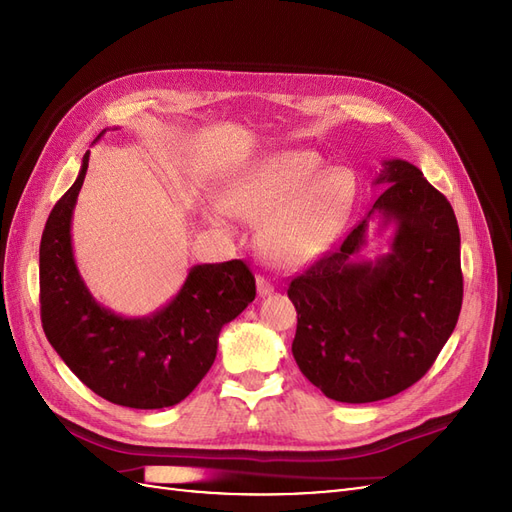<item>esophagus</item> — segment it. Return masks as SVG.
I'll return each instance as SVG.
<instances>
[{
	"mask_svg": "<svg viewBox=\"0 0 512 512\" xmlns=\"http://www.w3.org/2000/svg\"><path fill=\"white\" fill-rule=\"evenodd\" d=\"M256 288H258L260 297H269V294L275 290V286L271 284V280H269V277H265V275H258L256 277Z\"/></svg>",
	"mask_w": 512,
	"mask_h": 512,
	"instance_id": "34e87169",
	"label": "esophagus"
}]
</instances>
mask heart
Wrapping results in <instances>:
<instances>
[{
    "label": "heart",
    "instance_id": "obj_1",
    "mask_svg": "<svg viewBox=\"0 0 512 512\" xmlns=\"http://www.w3.org/2000/svg\"><path fill=\"white\" fill-rule=\"evenodd\" d=\"M314 151L288 149L262 158L228 183L224 209L258 225L256 245L269 265L301 269L346 226L356 185L346 168H319Z\"/></svg>",
    "mask_w": 512,
    "mask_h": 512
}]
</instances>
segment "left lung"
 Listing matches in <instances>:
<instances>
[{"mask_svg": "<svg viewBox=\"0 0 512 512\" xmlns=\"http://www.w3.org/2000/svg\"><path fill=\"white\" fill-rule=\"evenodd\" d=\"M374 183L386 188L367 218L288 286L297 309L294 361L344 404L393 397L421 380L463 301L459 226L446 196L406 160H384ZM374 212L396 224L392 252L356 261Z\"/></svg>", "mask_w": 512, "mask_h": 512, "instance_id": "1", "label": "left lung"}]
</instances>
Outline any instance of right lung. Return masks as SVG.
Listing matches in <instances>:
<instances>
[{
    "label": "right lung",
    "mask_w": 512,
    "mask_h": 512,
    "mask_svg": "<svg viewBox=\"0 0 512 512\" xmlns=\"http://www.w3.org/2000/svg\"><path fill=\"white\" fill-rule=\"evenodd\" d=\"M87 166L89 151L42 232L44 335L72 374L111 404L136 410L175 406L211 369L222 327L254 301L256 280L243 260L196 265L177 297L156 314L123 318L100 305L76 269L70 235Z\"/></svg>",
    "instance_id": "add662e5"
}]
</instances>
